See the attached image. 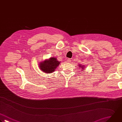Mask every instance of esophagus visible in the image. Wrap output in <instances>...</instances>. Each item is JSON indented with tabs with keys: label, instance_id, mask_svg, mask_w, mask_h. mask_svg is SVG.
Wrapping results in <instances>:
<instances>
[{
	"label": "esophagus",
	"instance_id": "1",
	"mask_svg": "<svg viewBox=\"0 0 122 122\" xmlns=\"http://www.w3.org/2000/svg\"><path fill=\"white\" fill-rule=\"evenodd\" d=\"M67 62H68V63H70V62H71V60L70 59H67Z\"/></svg>",
	"mask_w": 122,
	"mask_h": 122
}]
</instances>
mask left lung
<instances>
[{
    "mask_svg": "<svg viewBox=\"0 0 122 122\" xmlns=\"http://www.w3.org/2000/svg\"><path fill=\"white\" fill-rule=\"evenodd\" d=\"M78 66H79V67H80V68H81V70H82V71H84V70H84V69H85V66H84V65L79 64Z\"/></svg>",
    "mask_w": 122,
    "mask_h": 122,
    "instance_id": "8db88e82",
    "label": "left lung"
}]
</instances>
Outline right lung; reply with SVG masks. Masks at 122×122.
I'll use <instances>...</instances> for the list:
<instances>
[{"label":"right lung","instance_id":"add662e5","mask_svg":"<svg viewBox=\"0 0 122 122\" xmlns=\"http://www.w3.org/2000/svg\"><path fill=\"white\" fill-rule=\"evenodd\" d=\"M60 63L61 62L58 61L56 58L51 57L39 63V67L43 72L46 73H51L55 71Z\"/></svg>","mask_w":122,"mask_h":122}]
</instances>
